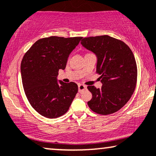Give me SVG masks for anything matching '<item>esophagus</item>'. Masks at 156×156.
Masks as SVG:
<instances>
[{
    "instance_id": "obj_1",
    "label": "esophagus",
    "mask_w": 156,
    "mask_h": 156,
    "mask_svg": "<svg viewBox=\"0 0 156 156\" xmlns=\"http://www.w3.org/2000/svg\"><path fill=\"white\" fill-rule=\"evenodd\" d=\"M86 89V86L83 85V84H78V91L79 92H83Z\"/></svg>"
}]
</instances>
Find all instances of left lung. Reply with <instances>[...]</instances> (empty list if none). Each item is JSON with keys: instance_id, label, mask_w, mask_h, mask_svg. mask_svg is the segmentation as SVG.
Here are the masks:
<instances>
[{"instance_id": "obj_1", "label": "left lung", "mask_w": 156, "mask_h": 156, "mask_svg": "<svg viewBox=\"0 0 156 156\" xmlns=\"http://www.w3.org/2000/svg\"><path fill=\"white\" fill-rule=\"evenodd\" d=\"M81 44L97 56L100 89L88 86L92 98L88 105L100 115L117 112L128 102L136 88L137 67L134 54L123 41L109 35L84 37Z\"/></svg>"}]
</instances>
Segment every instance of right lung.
Wrapping results in <instances>:
<instances>
[{"instance_id":"1","label":"right lung","mask_w":156,"mask_h":156,"mask_svg":"<svg viewBox=\"0 0 156 156\" xmlns=\"http://www.w3.org/2000/svg\"><path fill=\"white\" fill-rule=\"evenodd\" d=\"M83 37L51 36L39 39L24 54L21 62L22 85L31 106L41 115L56 119L69 110L78 92L74 82L57 83L59 69Z\"/></svg>"}]
</instances>
